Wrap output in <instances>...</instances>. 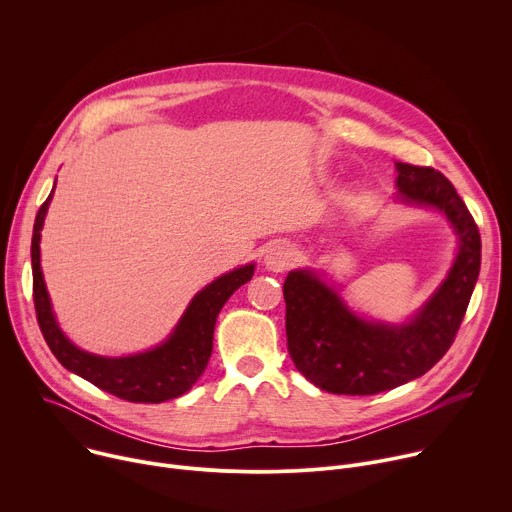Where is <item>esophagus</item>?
Segmentation results:
<instances>
[{"mask_svg": "<svg viewBox=\"0 0 512 512\" xmlns=\"http://www.w3.org/2000/svg\"><path fill=\"white\" fill-rule=\"evenodd\" d=\"M263 263H265L267 271L283 273L296 263V251L291 249V245H287V243H277V245L267 249V253L263 257Z\"/></svg>", "mask_w": 512, "mask_h": 512, "instance_id": "obj_1", "label": "esophagus"}]
</instances>
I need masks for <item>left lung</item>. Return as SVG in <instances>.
<instances>
[{
    "instance_id": "left-lung-1",
    "label": "left lung",
    "mask_w": 512,
    "mask_h": 512,
    "mask_svg": "<svg viewBox=\"0 0 512 512\" xmlns=\"http://www.w3.org/2000/svg\"><path fill=\"white\" fill-rule=\"evenodd\" d=\"M395 200L446 216L458 251L446 279L405 322L356 314L314 269L283 283L287 350L296 369L334 395H377L425 375L452 346L480 273V233L452 182L433 168L395 162Z\"/></svg>"
}]
</instances>
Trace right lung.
I'll return each instance as SVG.
<instances>
[{
    "instance_id": "1",
    "label": "right lung",
    "mask_w": 512,
    "mask_h": 512,
    "mask_svg": "<svg viewBox=\"0 0 512 512\" xmlns=\"http://www.w3.org/2000/svg\"><path fill=\"white\" fill-rule=\"evenodd\" d=\"M52 194L54 188L36 214L32 235L34 306L40 330L52 354L66 371L131 403H162L190 391L202 377L212 354V334L218 312L223 310L235 291L253 277L255 263L241 265L202 287L190 300L170 336L158 346L127 356H101L87 352L72 344L62 332L52 310L40 265L42 227Z\"/></svg>"
}]
</instances>
